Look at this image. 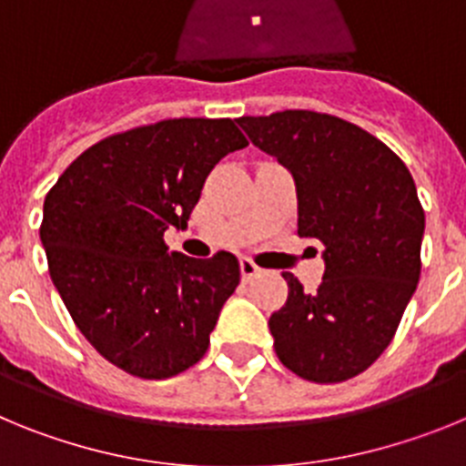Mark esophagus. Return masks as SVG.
<instances>
[{
  "label": "esophagus",
  "mask_w": 466,
  "mask_h": 466,
  "mask_svg": "<svg viewBox=\"0 0 466 466\" xmlns=\"http://www.w3.org/2000/svg\"><path fill=\"white\" fill-rule=\"evenodd\" d=\"M258 270H261V268H258L252 258H247V257L240 258V273H242V279H245V282H249V279L257 278Z\"/></svg>",
  "instance_id": "esophagus-1"
}]
</instances>
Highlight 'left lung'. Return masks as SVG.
Here are the masks:
<instances>
[{
	"instance_id": "1",
	"label": "left lung",
	"mask_w": 466,
	"mask_h": 466,
	"mask_svg": "<svg viewBox=\"0 0 466 466\" xmlns=\"http://www.w3.org/2000/svg\"><path fill=\"white\" fill-rule=\"evenodd\" d=\"M238 126L291 172L299 236L324 245L317 291L282 273L289 296L268 319L275 352L303 380L360 376L392 343L418 287L425 209L413 177L387 144L331 114L287 109Z\"/></svg>"
}]
</instances>
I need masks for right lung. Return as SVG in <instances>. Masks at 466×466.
Listing matches in <instances>:
<instances>
[{"instance_id":"right-lung-1","label":"right lung","mask_w":466,"mask_h":466,"mask_svg":"<svg viewBox=\"0 0 466 466\" xmlns=\"http://www.w3.org/2000/svg\"><path fill=\"white\" fill-rule=\"evenodd\" d=\"M247 147L230 118H167L86 149L44 200L48 273L86 340L130 376L163 380L203 360L240 282L230 252H167L212 167Z\"/></svg>"}]
</instances>
